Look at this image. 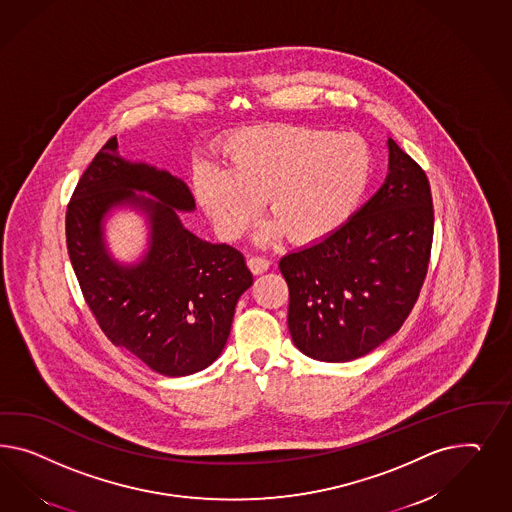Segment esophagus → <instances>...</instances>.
<instances>
[{"label":"esophagus","mask_w":512,"mask_h":512,"mask_svg":"<svg viewBox=\"0 0 512 512\" xmlns=\"http://www.w3.org/2000/svg\"><path fill=\"white\" fill-rule=\"evenodd\" d=\"M248 266L253 274H263L270 268V261L264 257H249Z\"/></svg>","instance_id":"esophagus-1"}]
</instances>
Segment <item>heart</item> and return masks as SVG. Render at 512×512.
<instances>
[{"instance_id":"b5f03b06","label":"heart","mask_w":512,"mask_h":512,"mask_svg":"<svg viewBox=\"0 0 512 512\" xmlns=\"http://www.w3.org/2000/svg\"><path fill=\"white\" fill-rule=\"evenodd\" d=\"M223 155L229 169L202 163L193 193L227 240L248 231L266 199L274 219L259 231L261 242L283 233L295 244L321 242L357 214L372 182V148L355 133L248 127L223 142Z\"/></svg>"}]
</instances>
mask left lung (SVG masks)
<instances>
[{
    "instance_id": "8db88e82",
    "label": "left lung",
    "mask_w": 512,
    "mask_h": 512,
    "mask_svg": "<svg viewBox=\"0 0 512 512\" xmlns=\"http://www.w3.org/2000/svg\"><path fill=\"white\" fill-rule=\"evenodd\" d=\"M385 184L338 233L279 261L289 332L315 360L349 362L394 336L428 272L434 206L426 172L388 139Z\"/></svg>"
}]
</instances>
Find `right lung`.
I'll return each mask as SVG.
<instances>
[{"instance_id":"1","label":"right lung","mask_w":512,"mask_h":512,"mask_svg":"<svg viewBox=\"0 0 512 512\" xmlns=\"http://www.w3.org/2000/svg\"><path fill=\"white\" fill-rule=\"evenodd\" d=\"M124 205L149 221L139 264H118L104 242V219ZM193 210L182 178L127 161L112 137L78 180L65 216L69 259L101 330L167 377L201 372L221 355L236 302L253 283L238 249L187 231L180 212Z\"/></svg>"}]
</instances>
